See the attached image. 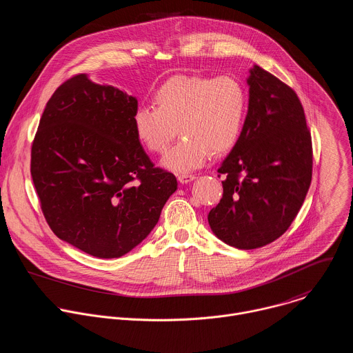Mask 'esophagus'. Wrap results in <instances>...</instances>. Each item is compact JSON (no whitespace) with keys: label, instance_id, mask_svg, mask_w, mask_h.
<instances>
[{"label":"esophagus","instance_id":"1","mask_svg":"<svg viewBox=\"0 0 353 353\" xmlns=\"http://www.w3.org/2000/svg\"><path fill=\"white\" fill-rule=\"evenodd\" d=\"M196 177L194 174H180L177 177V180L181 183V184H187V183H191L192 180H195Z\"/></svg>","mask_w":353,"mask_h":353}]
</instances>
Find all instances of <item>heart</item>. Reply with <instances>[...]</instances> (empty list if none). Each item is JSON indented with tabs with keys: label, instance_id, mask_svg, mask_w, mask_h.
Listing matches in <instances>:
<instances>
[{
	"label": "heart",
	"instance_id": "b5f03b06",
	"mask_svg": "<svg viewBox=\"0 0 353 353\" xmlns=\"http://www.w3.org/2000/svg\"><path fill=\"white\" fill-rule=\"evenodd\" d=\"M154 103L134 110L133 130L147 151L163 154L179 129L183 139L162 159V166L176 173L195 170L212 154L231 151L248 113L247 88L232 76H173L155 91Z\"/></svg>",
	"mask_w": 353,
	"mask_h": 353
}]
</instances>
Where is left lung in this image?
<instances>
[{
	"label": "left lung",
	"instance_id": "obj_1",
	"mask_svg": "<svg viewBox=\"0 0 353 353\" xmlns=\"http://www.w3.org/2000/svg\"><path fill=\"white\" fill-rule=\"evenodd\" d=\"M243 136L219 168L223 198L208 214L214 236L255 250L277 240L312 181V137L295 91L258 65L250 69ZM220 177V176H219Z\"/></svg>",
	"mask_w": 353,
	"mask_h": 353
}]
</instances>
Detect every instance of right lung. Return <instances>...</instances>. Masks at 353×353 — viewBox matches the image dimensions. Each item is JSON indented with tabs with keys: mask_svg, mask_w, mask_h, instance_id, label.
I'll return each instance as SVG.
<instances>
[{
	"mask_svg": "<svg viewBox=\"0 0 353 353\" xmlns=\"http://www.w3.org/2000/svg\"><path fill=\"white\" fill-rule=\"evenodd\" d=\"M137 98L77 74L52 94L32 147V177L55 236L101 259L141 244L177 190L133 130Z\"/></svg>",
	"mask_w": 353,
	"mask_h": 353,
	"instance_id": "1",
	"label": "right lung"
}]
</instances>
